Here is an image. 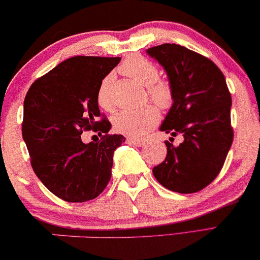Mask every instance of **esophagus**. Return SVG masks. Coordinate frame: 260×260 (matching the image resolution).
I'll list each match as a JSON object with an SVG mask.
<instances>
[{
  "mask_svg": "<svg viewBox=\"0 0 260 260\" xmlns=\"http://www.w3.org/2000/svg\"><path fill=\"white\" fill-rule=\"evenodd\" d=\"M126 142L128 143V145H133L135 147H142L145 145V142L143 141H138V140H133V139H127Z\"/></svg>",
  "mask_w": 260,
  "mask_h": 260,
  "instance_id": "34e87169",
  "label": "esophagus"
}]
</instances>
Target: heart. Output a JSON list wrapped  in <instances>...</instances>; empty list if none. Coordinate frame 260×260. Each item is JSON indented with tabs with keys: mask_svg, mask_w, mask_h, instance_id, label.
Masks as SVG:
<instances>
[{
	"mask_svg": "<svg viewBox=\"0 0 260 260\" xmlns=\"http://www.w3.org/2000/svg\"><path fill=\"white\" fill-rule=\"evenodd\" d=\"M121 71L147 86L148 93L155 103L162 108L169 107L173 103V93L168 85L157 81L158 73L157 68L149 60L140 56L129 57L121 65ZM114 77L107 75L100 84L96 99L98 104L103 108L110 111L113 108V87ZM160 120V113L154 105H146L138 110H123L115 115L113 119L114 129L120 134L126 135L132 139H143L148 132L152 131L157 125Z\"/></svg>",
	"mask_w": 260,
	"mask_h": 260,
	"instance_id": "obj_1",
	"label": "heart"
}]
</instances>
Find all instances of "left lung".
Returning a JSON list of instances; mask_svg holds the SVG:
<instances>
[{"label":"left lung","instance_id":"1","mask_svg":"<svg viewBox=\"0 0 260 260\" xmlns=\"http://www.w3.org/2000/svg\"><path fill=\"white\" fill-rule=\"evenodd\" d=\"M146 52L164 68L173 93L160 131L184 139L177 147L166 142L167 156L153 174L172 191H200L219 174L234 140L225 77L214 61L182 45L167 43Z\"/></svg>","mask_w":260,"mask_h":260}]
</instances>
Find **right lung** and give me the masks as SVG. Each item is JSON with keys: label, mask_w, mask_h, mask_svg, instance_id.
<instances>
[{"label": "right lung", "mask_w": 260, "mask_h": 260, "mask_svg": "<svg viewBox=\"0 0 260 260\" xmlns=\"http://www.w3.org/2000/svg\"><path fill=\"white\" fill-rule=\"evenodd\" d=\"M120 57L77 56L61 61L31 85L24 99L22 137L38 179L67 202L95 199L111 179L113 154L123 135H107L98 90ZM105 133L98 143L81 141L83 130Z\"/></svg>", "instance_id": "right-lung-1"}]
</instances>
